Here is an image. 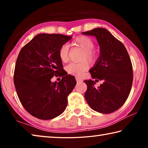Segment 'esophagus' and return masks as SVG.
Returning a JSON list of instances; mask_svg holds the SVG:
<instances>
[{"instance_id":"1","label":"esophagus","mask_w":148,"mask_h":148,"mask_svg":"<svg viewBox=\"0 0 148 148\" xmlns=\"http://www.w3.org/2000/svg\"><path fill=\"white\" fill-rule=\"evenodd\" d=\"M76 79L77 83H80V82H82V81H83V79L79 77H76Z\"/></svg>"}]
</instances>
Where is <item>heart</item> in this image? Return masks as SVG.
Returning <instances> with one entry per match:
<instances>
[{"mask_svg":"<svg viewBox=\"0 0 148 148\" xmlns=\"http://www.w3.org/2000/svg\"><path fill=\"white\" fill-rule=\"evenodd\" d=\"M72 44L75 46L79 47L84 50L82 60L86 59L87 61L93 62L97 60V53L93 50L95 47L94 42L91 38L86 36L77 37L72 42ZM69 47L68 44H64L60 47L59 50V56L62 62H66L69 59ZM89 68V64L84 61L81 62H71L66 66V71L69 74L80 76L83 74Z\"/></svg>","mask_w":148,"mask_h":148,"instance_id":"1","label":"heart"}]
</instances>
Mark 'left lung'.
Listing matches in <instances>:
<instances>
[{"instance_id": "left-lung-1", "label": "left lung", "mask_w": 148, "mask_h": 148, "mask_svg": "<svg viewBox=\"0 0 148 148\" xmlns=\"http://www.w3.org/2000/svg\"><path fill=\"white\" fill-rule=\"evenodd\" d=\"M82 34L95 36L98 41L100 56L89 72L95 81L104 82L95 88L93 80H85L87 86L85 98L95 111L112 113L124 104L131 92L133 79L131 59L124 45L106 29L96 28Z\"/></svg>"}]
</instances>
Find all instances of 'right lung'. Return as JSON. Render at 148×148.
<instances>
[{"label": "right lung", "instance_id": "1", "mask_svg": "<svg viewBox=\"0 0 148 148\" xmlns=\"http://www.w3.org/2000/svg\"><path fill=\"white\" fill-rule=\"evenodd\" d=\"M71 36L60 34H39L24 46L17 57L14 82L24 108L36 118L53 119L66 109L69 95L76 84L67 75L59 58V50ZM54 75L62 77L51 82Z\"/></svg>", "mask_w": 148, "mask_h": 148}]
</instances>
